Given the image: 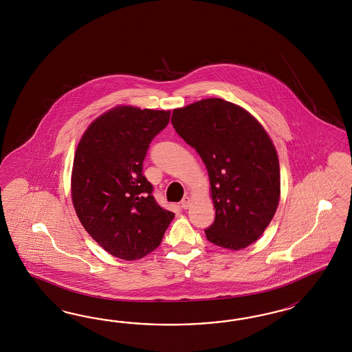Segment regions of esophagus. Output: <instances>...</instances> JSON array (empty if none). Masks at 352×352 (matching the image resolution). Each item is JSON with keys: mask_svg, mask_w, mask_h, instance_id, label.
<instances>
[{"mask_svg": "<svg viewBox=\"0 0 352 352\" xmlns=\"http://www.w3.org/2000/svg\"><path fill=\"white\" fill-rule=\"evenodd\" d=\"M190 203H191V200H190V197L188 196H184L183 199H182L181 201V208L182 209H188V206H190Z\"/></svg>", "mask_w": 352, "mask_h": 352, "instance_id": "esophagus-1", "label": "esophagus"}]
</instances>
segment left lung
<instances>
[{"label": "left lung", "instance_id": "obj_1", "mask_svg": "<svg viewBox=\"0 0 352 352\" xmlns=\"http://www.w3.org/2000/svg\"><path fill=\"white\" fill-rule=\"evenodd\" d=\"M171 124L208 169L215 219L206 239L231 250L256 241L280 199L276 149L265 129L244 108L219 98L174 109Z\"/></svg>", "mask_w": 352, "mask_h": 352}]
</instances>
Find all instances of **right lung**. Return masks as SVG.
I'll use <instances>...</instances> for the list:
<instances>
[{"mask_svg": "<svg viewBox=\"0 0 352 352\" xmlns=\"http://www.w3.org/2000/svg\"><path fill=\"white\" fill-rule=\"evenodd\" d=\"M170 111L116 107L87 128L76 149L72 201L80 222L109 254L125 261L160 245L174 213L156 203L143 174L152 139Z\"/></svg>", "mask_w": 352, "mask_h": 352, "instance_id": "obj_1", "label": "right lung"}]
</instances>
